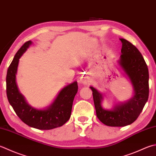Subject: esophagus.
Listing matches in <instances>:
<instances>
[{
	"mask_svg": "<svg viewBox=\"0 0 156 156\" xmlns=\"http://www.w3.org/2000/svg\"><path fill=\"white\" fill-rule=\"evenodd\" d=\"M82 83H83V84H86L87 83L86 79H83V80H82Z\"/></svg>",
	"mask_w": 156,
	"mask_h": 156,
	"instance_id": "obj_1",
	"label": "esophagus"
}]
</instances>
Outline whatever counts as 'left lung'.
<instances>
[{
	"mask_svg": "<svg viewBox=\"0 0 156 156\" xmlns=\"http://www.w3.org/2000/svg\"><path fill=\"white\" fill-rule=\"evenodd\" d=\"M122 43L119 65L130 78L134 95L128 101L115 105L114 109L102 108V94L90 87L97 116L109 126H125L133 123L141 114L149 97V71L140 51L126 39L120 38Z\"/></svg>",
	"mask_w": 156,
	"mask_h": 156,
	"instance_id": "left-lung-1",
	"label": "left lung"
}]
</instances>
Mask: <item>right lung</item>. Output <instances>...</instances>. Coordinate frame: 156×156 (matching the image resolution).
Instances as JSON below:
<instances>
[{
    "label": "right lung",
    "instance_id": "add662e5",
    "mask_svg": "<svg viewBox=\"0 0 156 156\" xmlns=\"http://www.w3.org/2000/svg\"><path fill=\"white\" fill-rule=\"evenodd\" d=\"M32 43L29 41L23 44L9 67L6 78L7 96L17 116L29 126L40 130L55 129L63 126L70 118L73 101L78 92V84L74 82L64 87L47 109H38L30 106L18 89L16 74L20 58Z\"/></svg>",
    "mask_w": 156,
    "mask_h": 156
}]
</instances>
